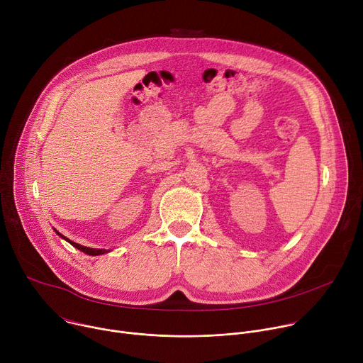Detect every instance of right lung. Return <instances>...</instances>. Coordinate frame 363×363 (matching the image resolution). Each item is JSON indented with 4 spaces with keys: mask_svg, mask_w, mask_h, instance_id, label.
<instances>
[{
    "mask_svg": "<svg viewBox=\"0 0 363 363\" xmlns=\"http://www.w3.org/2000/svg\"><path fill=\"white\" fill-rule=\"evenodd\" d=\"M57 233V231H56ZM62 238H65L66 241H69L73 247H76L77 250H80V251H83V252H86V254H89V255H100V254H105V252H108L109 250H103V248H90V247H84V245H80V244H77V242H74V241H70V240H67L65 235H62L60 233H57Z\"/></svg>",
    "mask_w": 363,
    "mask_h": 363,
    "instance_id": "1",
    "label": "right lung"
}]
</instances>
